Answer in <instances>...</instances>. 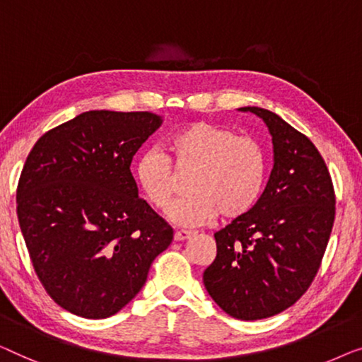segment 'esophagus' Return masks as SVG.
Returning <instances> with one entry per match:
<instances>
[{"label": "esophagus", "mask_w": 362, "mask_h": 362, "mask_svg": "<svg viewBox=\"0 0 362 362\" xmlns=\"http://www.w3.org/2000/svg\"><path fill=\"white\" fill-rule=\"evenodd\" d=\"M193 234H195V233H193V231H185V230H180V231H175L174 238H175V241H185V239L192 238Z\"/></svg>", "instance_id": "1"}]
</instances>
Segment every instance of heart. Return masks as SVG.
I'll list each match as a JSON object with an SVG mask.
<instances>
[{
    "mask_svg": "<svg viewBox=\"0 0 362 362\" xmlns=\"http://www.w3.org/2000/svg\"><path fill=\"white\" fill-rule=\"evenodd\" d=\"M167 152H142L134 180L152 208L165 210L179 190L177 175L190 172L185 183L190 193L169 211L182 226L205 225L218 213L223 220H234L251 210L261 195L266 156L252 137L236 136L221 124L193 121L167 139Z\"/></svg>",
    "mask_w": 362,
    "mask_h": 362,
    "instance_id": "obj_1",
    "label": "heart"
}]
</instances>
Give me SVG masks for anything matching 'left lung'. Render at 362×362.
Segmentation results:
<instances>
[{
  "label": "left lung",
  "instance_id": "left-lung-1",
  "mask_svg": "<svg viewBox=\"0 0 362 362\" xmlns=\"http://www.w3.org/2000/svg\"><path fill=\"white\" fill-rule=\"evenodd\" d=\"M272 136L274 167L256 205L215 233L216 257L203 272L206 292L238 320L292 307L317 276L334 221V188L322 154L272 111L244 106Z\"/></svg>",
  "mask_w": 362,
  "mask_h": 362
}]
</instances>
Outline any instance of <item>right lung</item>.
Returning <instances> with one entry per match:
<instances>
[{"label": "right lung", "mask_w": 362, "mask_h": 362, "mask_svg": "<svg viewBox=\"0 0 362 362\" xmlns=\"http://www.w3.org/2000/svg\"><path fill=\"white\" fill-rule=\"evenodd\" d=\"M160 124L149 111H86L29 152L16 192L19 226L45 292L70 313H118L174 239L137 195L129 169Z\"/></svg>", "instance_id": "1"}]
</instances>
